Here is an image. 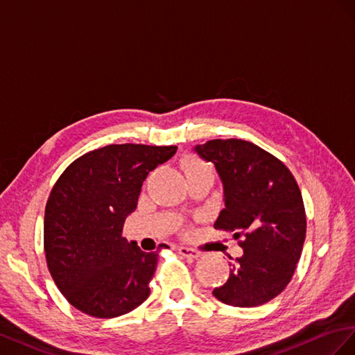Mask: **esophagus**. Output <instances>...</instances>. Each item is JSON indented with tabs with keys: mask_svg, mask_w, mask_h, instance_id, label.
Segmentation results:
<instances>
[{
	"mask_svg": "<svg viewBox=\"0 0 355 355\" xmlns=\"http://www.w3.org/2000/svg\"><path fill=\"white\" fill-rule=\"evenodd\" d=\"M178 252L183 257H189V259H199L202 256L200 251L195 248H189V247H178Z\"/></svg>",
	"mask_w": 355,
	"mask_h": 355,
	"instance_id": "obj_1",
	"label": "esophagus"
}]
</instances>
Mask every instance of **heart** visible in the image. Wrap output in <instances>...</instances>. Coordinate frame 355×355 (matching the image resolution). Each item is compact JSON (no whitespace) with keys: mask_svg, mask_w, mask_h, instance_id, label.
Listing matches in <instances>:
<instances>
[{"mask_svg":"<svg viewBox=\"0 0 355 355\" xmlns=\"http://www.w3.org/2000/svg\"><path fill=\"white\" fill-rule=\"evenodd\" d=\"M184 169H186V174L189 172H193V171H199V169H207V166L202 164V162L193 159V157H187L184 160Z\"/></svg>","mask_w":355,"mask_h":355,"instance_id":"obj_1","label":"heart"}]
</instances>
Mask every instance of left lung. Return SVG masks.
I'll use <instances>...</instances> for the list:
<instances>
[{"instance_id": "left-lung-1", "label": "left lung", "mask_w": 355, "mask_h": 355, "mask_svg": "<svg viewBox=\"0 0 355 355\" xmlns=\"http://www.w3.org/2000/svg\"><path fill=\"white\" fill-rule=\"evenodd\" d=\"M195 153L214 164L223 184L225 208L216 229L242 236L225 284L212 295L230 306L252 308L287 287L302 254L306 216L302 193L287 166L244 139H211Z\"/></svg>"}]
</instances>
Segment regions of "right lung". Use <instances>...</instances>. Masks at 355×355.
Segmentation results:
<instances>
[{
  "instance_id": "obj_1",
  "label": "right lung",
  "mask_w": 355,
  "mask_h": 355,
  "mask_svg": "<svg viewBox=\"0 0 355 355\" xmlns=\"http://www.w3.org/2000/svg\"><path fill=\"white\" fill-rule=\"evenodd\" d=\"M175 151L111 144L80 156L58 178L44 212V252L55 284L76 309L114 318L148 297L159 252L129 244L121 230L148 172Z\"/></svg>"
}]
</instances>
